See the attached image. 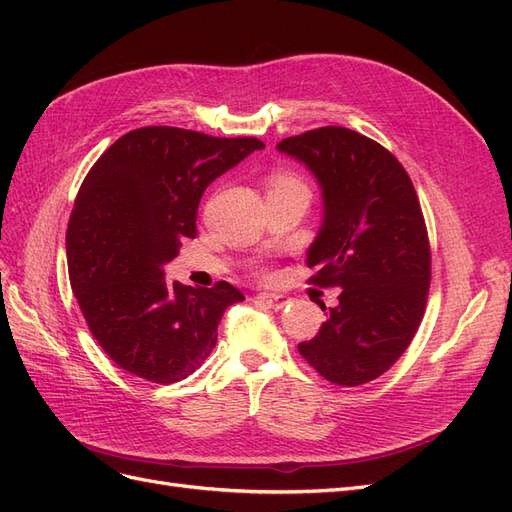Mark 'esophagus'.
I'll return each mask as SVG.
<instances>
[{
  "label": "esophagus",
  "instance_id": "esophagus-1",
  "mask_svg": "<svg viewBox=\"0 0 512 512\" xmlns=\"http://www.w3.org/2000/svg\"><path fill=\"white\" fill-rule=\"evenodd\" d=\"M256 299L260 303H265L267 307L275 309V312H280L282 307H286L290 303V299L284 297V294H273V292H260V294H256Z\"/></svg>",
  "mask_w": 512,
  "mask_h": 512
}]
</instances>
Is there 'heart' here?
Listing matches in <instances>:
<instances>
[{
    "instance_id": "heart-1",
    "label": "heart",
    "mask_w": 512,
    "mask_h": 512,
    "mask_svg": "<svg viewBox=\"0 0 512 512\" xmlns=\"http://www.w3.org/2000/svg\"><path fill=\"white\" fill-rule=\"evenodd\" d=\"M271 192H305V181L297 175L292 173L288 168H275L271 170L269 175V194Z\"/></svg>"
}]
</instances>
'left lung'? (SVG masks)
Masks as SVG:
<instances>
[{"label": "left lung", "mask_w": 512, "mask_h": 512, "mask_svg": "<svg viewBox=\"0 0 512 512\" xmlns=\"http://www.w3.org/2000/svg\"><path fill=\"white\" fill-rule=\"evenodd\" d=\"M277 149L303 162L322 188L309 284L342 288L299 352L333 384L376 380L406 352L427 305L431 250L414 185L389 149L342 126L284 138Z\"/></svg>", "instance_id": "1"}]
</instances>
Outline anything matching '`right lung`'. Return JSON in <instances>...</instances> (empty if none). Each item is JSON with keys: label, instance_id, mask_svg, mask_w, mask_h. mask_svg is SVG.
<instances>
[{"label": "right lung", "instance_id": "right-lung-1", "mask_svg": "<svg viewBox=\"0 0 512 512\" xmlns=\"http://www.w3.org/2000/svg\"><path fill=\"white\" fill-rule=\"evenodd\" d=\"M262 147L254 136L147 126L91 166L68 222V273L91 335L121 369L179 382L215 348L226 307L243 294L228 282L170 286L162 267L196 237L207 185Z\"/></svg>", "mask_w": 512, "mask_h": 512}]
</instances>
